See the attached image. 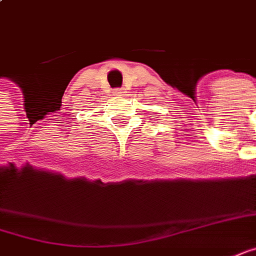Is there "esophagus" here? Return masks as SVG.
<instances>
[{
    "label": "esophagus",
    "mask_w": 256,
    "mask_h": 256,
    "mask_svg": "<svg viewBox=\"0 0 256 256\" xmlns=\"http://www.w3.org/2000/svg\"><path fill=\"white\" fill-rule=\"evenodd\" d=\"M113 93H114V94H116V96H122V94H124V89H114V90H113Z\"/></svg>",
    "instance_id": "34e87169"
}]
</instances>
